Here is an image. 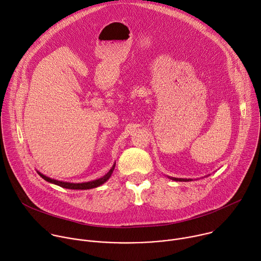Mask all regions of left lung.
I'll return each instance as SVG.
<instances>
[{
	"label": "left lung",
	"instance_id": "1",
	"mask_svg": "<svg viewBox=\"0 0 261 261\" xmlns=\"http://www.w3.org/2000/svg\"><path fill=\"white\" fill-rule=\"evenodd\" d=\"M168 178L175 180V181H189V180H193L192 178H177V177H172V176H167Z\"/></svg>",
	"mask_w": 261,
	"mask_h": 261
}]
</instances>
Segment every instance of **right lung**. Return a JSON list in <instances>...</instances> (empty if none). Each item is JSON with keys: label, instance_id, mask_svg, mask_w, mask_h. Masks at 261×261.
Segmentation results:
<instances>
[{"label": "right lung", "instance_id": "1", "mask_svg": "<svg viewBox=\"0 0 261 261\" xmlns=\"http://www.w3.org/2000/svg\"><path fill=\"white\" fill-rule=\"evenodd\" d=\"M115 167H116V163L113 165V167H111V168L109 169V171H108L106 174H104L102 177L97 178V179H94V180L86 181V182H69V181L58 180V179L48 177V176L44 175L43 173H41V172H39V171H37V172H38V174H39L43 179L47 180L48 182L58 185V186H60V187H63V188H66V189H72V190H88V189L97 188V187H99V186H101L102 184H104L106 180H108L109 177L111 176V174H113Z\"/></svg>", "mask_w": 261, "mask_h": 261}]
</instances>
